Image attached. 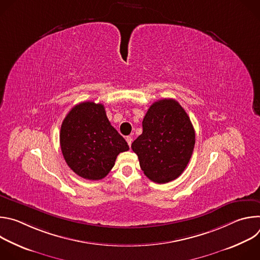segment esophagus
I'll list each match as a JSON object with an SVG mask.
<instances>
[{"label": "esophagus", "instance_id": "34e87169", "mask_svg": "<svg viewBox=\"0 0 260 260\" xmlns=\"http://www.w3.org/2000/svg\"><path fill=\"white\" fill-rule=\"evenodd\" d=\"M125 140H126V142H127V144H128V146H129V147H131V145H132V143H133V138H132V137H129V136H128V137H126V139H125Z\"/></svg>", "mask_w": 260, "mask_h": 260}]
</instances>
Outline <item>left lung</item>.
<instances>
[{
    "instance_id": "8db88e82",
    "label": "left lung",
    "mask_w": 260,
    "mask_h": 260,
    "mask_svg": "<svg viewBox=\"0 0 260 260\" xmlns=\"http://www.w3.org/2000/svg\"><path fill=\"white\" fill-rule=\"evenodd\" d=\"M143 133L132 144L144 174L164 184L177 179L193 152L196 133L181 105L173 99L153 103L143 119Z\"/></svg>"
}]
</instances>
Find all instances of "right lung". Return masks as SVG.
<instances>
[{
  "instance_id": "add662e5",
  "label": "right lung",
  "mask_w": 260,
  "mask_h": 260,
  "mask_svg": "<svg viewBox=\"0 0 260 260\" xmlns=\"http://www.w3.org/2000/svg\"><path fill=\"white\" fill-rule=\"evenodd\" d=\"M59 142L67 165L87 180L105 178L117 155L129 149L123 137L111 125L104 105L93 102L72 108L61 123Z\"/></svg>"
}]
</instances>
